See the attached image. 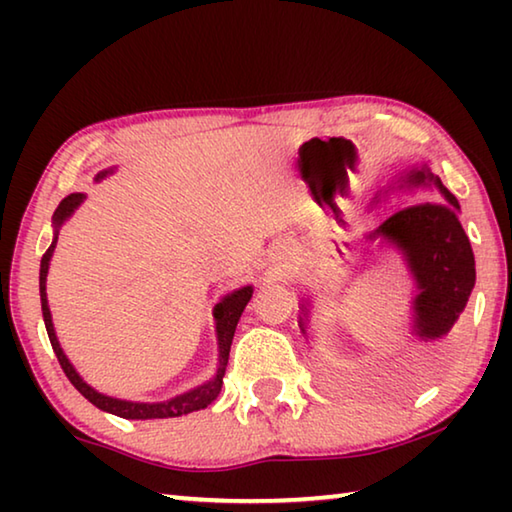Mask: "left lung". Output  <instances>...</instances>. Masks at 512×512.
<instances>
[{
	"label": "left lung",
	"instance_id": "1",
	"mask_svg": "<svg viewBox=\"0 0 512 512\" xmlns=\"http://www.w3.org/2000/svg\"><path fill=\"white\" fill-rule=\"evenodd\" d=\"M404 185H433L438 189V201L402 207L388 216L370 239L381 237L404 255L418 289L413 300V334L422 341H436L454 327L474 289V253L458 216L461 205L438 176L429 173L427 167L411 169L402 176L400 187ZM307 311L302 305V332Z\"/></svg>",
	"mask_w": 512,
	"mask_h": 512
}]
</instances>
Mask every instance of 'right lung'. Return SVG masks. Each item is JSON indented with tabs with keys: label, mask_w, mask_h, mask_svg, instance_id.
<instances>
[{
	"label": "right lung",
	"mask_w": 512,
	"mask_h": 512,
	"mask_svg": "<svg viewBox=\"0 0 512 512\" xmlns=\"http://www.w3.org/2000/svg\"><path fill=\"white\" fill-rule=\"evenodd\" d=\"M108 171H101L97 180L106 178ZM85 201V194H69L67 198L60 201V205L56 207L54 212V241H51V246L47 248V253L42 255V262H40V302H42V318H45V327H47V334H49V341H51V348H54L56 357L60 368L67 375V379L72 381L76 391H79L85 400L92 402L97 409L101 411H108L112 415H119V418H126V420H155V418H180V415H187L192 411H201L205 406H210L216 397L221 393V386H223V375H225V366H228V357H230V345H232V336H235V329L241 314H244V309L248 305V300L253 298V287H241L237 291H232L225 296L219 305L214 307V320H216V341H219V368H216V375L207 381V384L194 388V391L183 393L178 397H173V400L167 402H155V404H146V402H126V400H117V397H108V395H101L94 391L92 386L85 384L81 379L79 372L74 370L72 363L65 357L63 348H60V343L56 339V332H54V323H51V311L47 305V273H49V259L54 255V248H56V241H58V230L60 225H63L69 216L74 214L76 207Z\"/></svg>",
	"instance_id": "right-lung-1"
}]
</instances>
